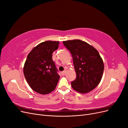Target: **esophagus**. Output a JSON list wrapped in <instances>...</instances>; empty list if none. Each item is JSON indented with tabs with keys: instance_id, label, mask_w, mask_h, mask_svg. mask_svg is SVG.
I'll list each match as a JSON object with an SVG mask.
<instances>
[{
	"instance_id": "34e87169",
	"label": "esophagus",
	"mask_w": 128,
	"mask_h": 128,
	"mask_svg": "<svg viewBox=\"0 0 128 128\" xmlns=\"http://www.w3.org/2000/svg\"><path fill=\"white\" fill-rule=\"evenodd\" d=\"M66 74V70H64V72H61V74H62V75H63V76L65 75Z\"/></svg>"
}]
</instances>
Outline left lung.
Segmentation results:
<instances>
[{
  "mask_svg": "<svg viewBox=\"0 0 128 128\" xmlns=\"http://www.w3.org/2000/svg\"><path fill=\"white\" fill-rule=\"evenodd\" d=\"M72 54L76 74L75 80L71 82L74 90L86 94L94 90L101 81L104 69L102 57L95 48L80 40L63 41Z\"/></svg>",
  "mask_w": 128,
  "mask_h": 128,
  "instance_id": "left-lung-1",
  "label": "left lung"
}]
</instances>
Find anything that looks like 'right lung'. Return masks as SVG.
<instances>
[{
    "instance_id": "obj_1",
    "label": "right lung",
    "mask_w": 128,
    "mask_h": 128,
    "mask_svg": "<svg viewBox=\"0 0 128 128\" xmlns=\"http://www.w3.org/2000/svg\"><path fill=\"white\" fill-rule=\"evenodd\" d=\"M59 44V41L42 42L27 56L24 67V75L30 87L38 94H48L56 86L60 76L52 60V54Z\"/></svg>"
}]
</instances>
